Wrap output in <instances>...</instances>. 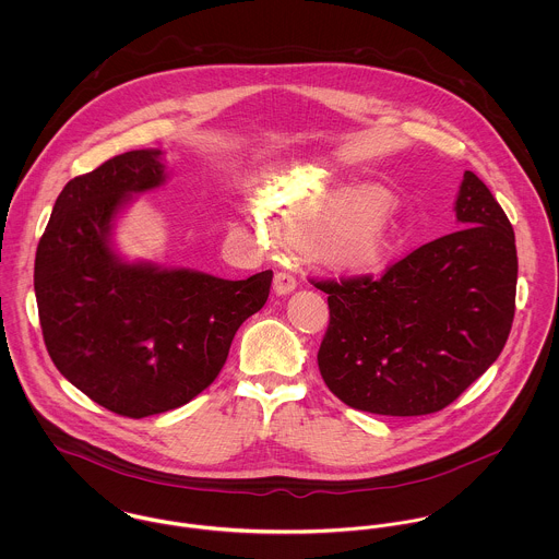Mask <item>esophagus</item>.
<instances>
[{"instance_id":"1","label":"esophagus","mask_w":559,"mask_h":559,"mask_svg":"<svg viewBox=\"0 0 559 559\" xmlns=\"http://www.w3.org/2000/svg\"><path fill=\"white\" fill-rule=\"evenodd\" d=\"M295 288H297V280H295V275H293V273H286V271L275 273L273 290H275L277 295H290Z\"/></svg>"}]
</instances>
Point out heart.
Here are the masks:
<instances>
[{
  "instance_id": "1",
  "label": "heart",
  "mask_w": 559,
  "mask_h": 559,
  "mask_svg": "<svg viewBox=\"0 0 559 559\" xmlns=\"http://www.w3.org/2000/svg\"><path fill=\"white\" fill-rule=\"evenodd\" d=\"M390 195L377 185H348L308 195L299 191L280 193L273 215L293 237L322 235L324 249L348 262H361L381 251L388 237Z\"/></svg>"
}]
</instances>
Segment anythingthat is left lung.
I'll return each mask as SVG.
<instances>
[{
    "label": "left lung",
    "instance_id": "8db88e82",
    "mask_svg": "<svg viewBox=\"0 0 559 559\" xmlns=\"http://www.w3.org/2000/svg\"><path fill=\"white\" fill-rule=\"evenodd\" d=\"M456 219L461 230L381 275L312 280L329 295L320 374L344 404L396 417L437 413L503 350L516 297L514 230L474 171H465Z\"/></svg>",
    "mask_w": 559,
    "mask_h": 559
}]
</instances>
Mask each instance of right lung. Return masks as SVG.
Listing matches in <instances>:
<instances>
[{"label":"right lung","mask_w":559,"mask_h":559,"mask_svg":"<svg viewBox=\"0 0 559 559\" xmlns=\"http://www.w3.org/2000/svg\"><path fill=\"white\" fill-rule=\"evenodd\" d=\"M159 157L131 151L75 176L53 204L34 262L51 361L87 399L131 419L202 394L273 282V271L233 282L114 253L111 222L131 193L165 180Z\"/></svg>","instance_id":"right-lung-1"}]
</instances>
